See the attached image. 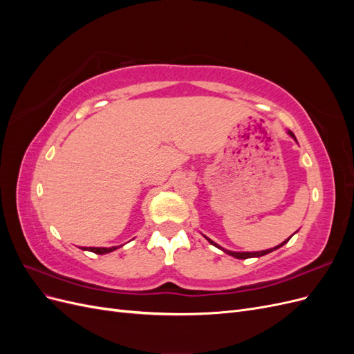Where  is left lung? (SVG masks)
Wrapping results in <instances>:
<instances>
[{
  "instance_id": "8db88e82",
  "label": "left lung",
  "mask_w": 354,
  "mask_h": 354,
  "mask_svg": "<svg viewBox=\"0 0 354 354\" xmlns=\"http://www.w3.org/2000/svg\"><path fill=\"white\" fill-rule=\"evenodd\" d=\"M289 134H291L294 138H295V136L291 133V131H289ZM208 239V238H207ZM289 239H291V238H289ZM289 239H286L285 242H282L281 245H277V246H274V248H272V250H264V251H259V252H233V251H227V250H223L221 248V246H218L217 243H214L211 239H208L209 241V243H212V245H216V246H218V248L220 250H223L224 252H227L229 255H232V257H236V259H239V260H246V259H252V257H261V255H266V254H269V252H272V251H274V250H277V248H281V246L282 245H285Z\"/></svg>"
}]
</instances>
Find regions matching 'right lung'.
I'll list each match as a JSON object with an SVG mask.
<instances>
[{
	"instance_id": "right-lung-1",
	"label": "right lung",
	"mask_w": 354,
	"mask_h": 354,
	"mask_svg": "<svg viewBox=\"0 0 354 354\" xmlns=\"http://www.w3.org/2000/svg\"><path fill=\"white\" fill-rule=\"evenodd\" d=\"M82 250L91 251V252H94V254H106V252H111V251L116 250V246H112V248H82Z\"/></svg>"
}]
</instances>
